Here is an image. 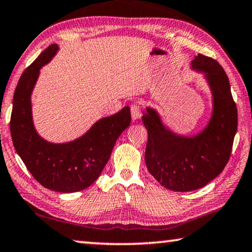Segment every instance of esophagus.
<instances>
[{"mask_svg":"<svg viewBox=\"0 0 252 252\" xmlns=\"http://www.w3.org/2000/svg\"><path fill=\"white\" fill-rule=\"evenodd\" d=\"M141 117V107L139 104H133L131 106V118H132V121H137L138 119Z\"/></svg>","mask_w":252,"mask_h":252,"instance_id":"obj_1","label":"esophagus"}]
</instances>
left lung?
<instances>
[{"mask_svg":"<svg viewBox=\"0 0 252 252\" xmlns=\"http://www.w3.org/2000/svg\"><path fill=\"white\" fill-rule=\"evenodd\" d=\"M190 69L203 75L211 92L212 111L197 133H176L163 123L154 107L147 106L142 123L148 131L145 160L149 173L167 189H201L224 169L238 129V111L229 78L214 59L198 54Z\"/></svg>","mask_w":252,"mask_h":252,"instance_id":"1","label":"left lung"}]
</instances>
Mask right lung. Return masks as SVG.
<instances>
[{"label":"right lung","mask_w":252,"mask_h":252,"mask_svg":"<svg viewBox=\"0 0 252 252\" xmlns=\"http://www.w3.org/2000/svg\"><path fill=\"white\" fill-rule=\"evenodd\" d=\"M59 46L53 43L23 71L14 92L10 129L12 141L31 175L43 187L59 193L87 189L101 175L112 149L130 126V107L97 120L85 133L71 141L55 143L38 133L32 117V92L40 69L51 62Z\"/></svg>","instance_id":"1"}]
</instances>
